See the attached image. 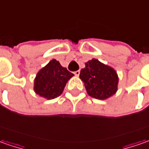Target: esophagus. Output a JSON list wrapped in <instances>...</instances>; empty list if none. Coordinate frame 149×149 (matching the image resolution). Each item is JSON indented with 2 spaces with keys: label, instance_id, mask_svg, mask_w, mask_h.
Listing matches in <instances>:
<instances>
[{
  "label": "esophagus",
  "instance_id": "34e87169",
  "mask_svg": "<svg viewBox=\"0 0 149 149\" xmlns=\"http://www.w3.org/2000/svg\"><path fill=\"white\" fill-rule=\"evenodd\" d=\"M74 74H75V76L78 77L79 75H80V71H76V72H74Z\"/></svg>",
  "mask_w": 149,
  "mask_h": 149
}]
</instances>
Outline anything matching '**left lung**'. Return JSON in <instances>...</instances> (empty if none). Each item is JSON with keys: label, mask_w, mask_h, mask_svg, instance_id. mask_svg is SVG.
<instances>
[{"label": "left lung", "mask_w": 149, "mask_h": 149, "mask_svg": "<svg viewBox=\"0 0 149 149\" xmlns=\"http://www.w3.org/2000/svg\"><path fill=\"white\" fill-rule=\"evenodd\" d=\"M81 70L80 78L84 82L87 94L97 100H107L117 91L118 75L112 67L96 58L85 63Z\"/></svg>", "instance_id": "left-lung-1"}]
</instances>
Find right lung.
Wrapping results in <instances>:
<instances>
[{
  "label": "right lung",
  "mask_w": 149,
  "mask_h": 149,
  "mask_svg": "<svg viewBox=\"0 0 149 149\" xmlns=\"http://www.w3.org/2000/svg\"><path fill=\"white\" fill-rule=\"evenodd\" d=\"M74 76L53 58L37 72L33 90L36 95L46 100H53L61 95L67 82Z\"/></svg>",
  "instance_id": "add662e5"
}]
</instances>
